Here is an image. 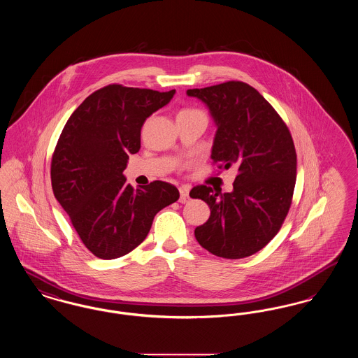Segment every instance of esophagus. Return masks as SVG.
Returning a JSON list of instances; mask_svg holds the SVG:
<instances>
[{"instance_id": "obj_1", "label": "esophagus", "mask_w": 358, "mask_h": 358, "mask_svg": "<svg viewBox=\"0 0 358 358\" xmlns=\"http://www.w3.org/2000/svg\"><path fill=\"white\" fill-rule=\"evenodd\" d=\"M187 201H189V187L184 185L180 187V203L185 204Z\"/></svg>"}]
</instances>
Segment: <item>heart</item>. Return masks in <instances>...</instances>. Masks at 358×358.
Wrapping results in <instances>:
<instances>
[{"label":"heart","mask_w":358,"mask_h":358,"mask_svg":"<svg viewBox=\"0 0 358 358\" xmlns=\"http://www.w3.org/2000/svg\"><path fill=\"white\" fill-rule=\"evenodd\" d=\"M182 111H199V110H196V108H185V110H182Z\"/></svg>","instance_id":"1"}]
</instances>
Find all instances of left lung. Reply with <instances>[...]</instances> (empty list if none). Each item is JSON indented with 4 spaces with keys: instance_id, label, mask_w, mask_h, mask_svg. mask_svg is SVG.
<instances>
[{
    "instance_id": "obj_1",
    "label": "left lung",
    "mask_w": 358,
    "mask_h": 358,
    "mask_svg": "<svg viewBox=\"0 0 358 358\" xmlns=\"http://www.w3.org/2000/svg\"><path fill=\"white\" fill-rule=\"evenodd\" d=\"M206 103L217 123L212 159L238 168L231 193L197 185L192 199L210 208L194 229L200 245L224 259H243L266 247L285 222L296 181V153L287 124L259 91L244 82L187 90Z\"/></svg>"
}]
</instances>
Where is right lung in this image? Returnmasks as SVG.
Wrapping results in <instances>:
<instances>
[{
    "mask_svg": "<svg viewBox=\"0 0 358 358\" xmlns=\"http://www.w3.org/2000/svg\"><path fill=\"white\" fill-rule=\"evenodd\" d=\"M176 90L108 85L72 113L52 154V190L85 247L101 259H117L148 236L154 216L180 199L165 181L134 187L123 171L141 149V129Z\"/></svg>",
    "mask_w": 358,
    "mask_h": 358,
    "instance_id": "add662e5",
    "label": "right lung"
}]
</instances>
